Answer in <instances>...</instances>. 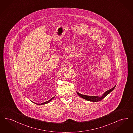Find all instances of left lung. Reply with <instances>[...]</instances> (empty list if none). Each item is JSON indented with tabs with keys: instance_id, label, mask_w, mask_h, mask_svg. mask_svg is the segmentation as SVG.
Returning <instances> with one entry per match:
<instances>
[{
	"instance_id": "obj_1",
	"label": "left lung",
	"mask_w": 133,
	"mask_h": 133,
	"mask_svg": "<svg viewBox=\"0 0 133 133\" xmlns=\"http://www.w3.org/2000/svg\"><path fill=\"white\" fill-rule=\"evenodd\" d=\"M115 87H116V85L111 89L106 91L102 96H86V95L80 94L78 91H77V93L78 96H80L81 97L85 99V100H87L88 101H93V102H97V101H101V100L103 99L105 97H106V96H107L109 94H110L111 91L113 90L114 88H115Z\"/></svg>"
}]
</instances>
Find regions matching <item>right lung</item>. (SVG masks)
<instances>
[{
    "label": "right lung",
    "mask_w": 133,
    "mask_h": 133,
    "mask_svg": "<svg viewBox=\"0 0 133 133\" xmlns=\"http://www.w3.org/2000/svg\"><path fill=\"white\" fill-rule=\"evenodd\" d=\"M54 97H55V96H53V97L52 98H51L50 100H48V101H46V102H43V103H41V104H38V103H35V102H34V103H35V104H37V105H44V104H47V103H49V102L50 101H51L52 99H53V98H54Z\"/></svg>",
    "instance_id": "add662e5"
}]
</instances>
